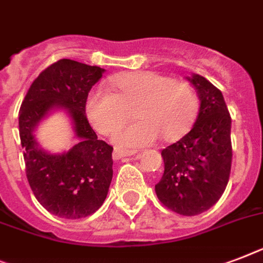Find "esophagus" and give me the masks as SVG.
Here are the masks:
<instances>
[{
  "instance_id": "obj_1",
  "label": "esophagus",
  "mask_w": 263,
  "mask_h": 263,
  "mask_svg": "<svg viewBox=\"0 0 263 263\" xmlns=\"http://www.w3.org/2000/svg\"><path fill=\"white\" fill-rule=\"evenodd\" d=\"M139 153L134 150H123V148H115L113 151V159H120L123 157H138Z\"/></svg>"
}]
</instances>
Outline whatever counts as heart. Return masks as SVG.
<instances>
[{
  "label": "heart",
  "mask_w": 263,
  "mask_h": 263,
  "mask_svg": "<svg viewBox=\"0 0 263 263\" xmlns=\"http://www.w3.org/2000/svg\"><path fill=\"white\" fill-rule=\"evenodd\" d=\"M116 93L96 87L87 95L86 113L100 134L109 135L129 116L138 120L120 128L115 142L140 147L155 142H177L197 119L200 101L189 82L155 71L124 72L113 78Z\"/></svg>",
  "instance_id": "heart-1"
}]
</instances>
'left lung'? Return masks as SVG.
<instances>
[{"label":"left lung","mask_w":263,"mask_h":263,"mask_svg":"<svg viewBox=\"0 0 263 263\" xmlns=\"http://www.w3.org/2000/svg\"><path fill=\"white\" fill-rule=\"evenodd\" d=\"M200 98L189 134L162 150L165 172L155 185L159 201L173 212L196 216L219 201L232 163L231 116L223 95L204 77H187Z\"/></svg>","instance_id":"1"}]
</instances>
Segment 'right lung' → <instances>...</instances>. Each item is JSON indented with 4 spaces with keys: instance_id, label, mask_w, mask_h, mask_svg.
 Returning <instances> with one entry per match:
<instances>
[{
    "instance_id": "right-lung-1",
    "label": "right lung",
    "mask_w": 263,
    "mask_h": 263,
    "mask_svg": "<svg viewBox=\"0 0 263 263\" xmlns=\"http://www.w3.org/2000/svg\"><path fill=\"white\" fill-rule=\"evenodd\" d=\"M104 69L61 59L32 82L18 113L25 173L32 192L58 217L90 216L105 201L113 176V147L98 140L86 117V98ZM55 106L69 110L79 143L61 156L43 152L34 140L37 123Z\"/></svg>"
}]
</instances>
